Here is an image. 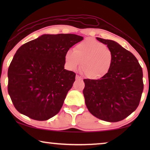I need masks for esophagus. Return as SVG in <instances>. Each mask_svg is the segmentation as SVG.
Masks as SVG:
<instances>
[{
    "label": "esophagus",
    "instance_id": "1",
    "mask_svg": "<svg viewBox=\"0 0 150 150\" xmlns=\"http://www.w3.org/2000/svg\"><path fill=\"white\" fill-rule=\"evenodd\" d=\"M82 79L81 78V77H79V75H76V80H81Z\"/></svg>",
    "mask_w": 150,
    "mask_h": 150
}]
</instances>
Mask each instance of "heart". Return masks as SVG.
<instances>
[{
	"instance_id": "heart-1",
	"label": "heart",
	"mask_w": 150,
	"mask_h": 150,
	"mask_svg": "<svg viewBox=\"0 0 150 150\" xmlns=\"http://www.w3.org/2000/svg\"><path fill=\"white\" fill-rule=\"evenodd\" d=\"M67 69L75 71L79 67L85 75L91 79H98L107 74L113 63L112 51L93 38H87L78 43L73 52L67 50L64 55Z\"/></svg>"
}]
</instances>
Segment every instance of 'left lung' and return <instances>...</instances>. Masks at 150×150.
Here are the masks:
<instances>
[{
  "label": "left lung",
  "mask_w": 150,
  "mask_h": 150,
  "mask_svg": "<svg viewBox=\"0 0 150 150\" xmlns=\"http://www.w3.org/2000/svg\"><path fill=\"white\" fill-rule=\"evenodd\" d=\"M113 54L110 70L98 79H84L83 93L88 111L110 122L124 120L139 105L144 89L143 72L136 57L113 40L96 38Z\"/></svg>",
  "instance_id": "left-lung-1"
}]
</instances>
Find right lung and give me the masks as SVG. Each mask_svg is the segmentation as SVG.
<instances>
[{
	"label": "right lung",
	"mask_w": 150,
	"mask_h": 150,
	"mask_svg": "<svg viewBox=\"0 0 150 150\" xmlns=\"http://www.w3.org/2000/svg\"><path fill=\"white\" fill-rule=\"evenodd\" d=\"M83 40L76 34H44L18 48L8 70V92L20 113L47 120L59 112L76 75L64 69L65 53Z\"/></svg>",
	"instance_id": "right-lung-1"
}]
</instances>
